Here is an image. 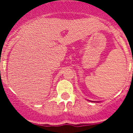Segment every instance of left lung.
Listing matches in <instances>:
<instances>
[{"mask_svg":"<svg viewBox=\"0 0 133 133\" xmlns=\"http://www.w3.org/2000/svg\"><path fill=\"white\" fill-rule=\"evenodd\" d=\"M90 102H92V103H100L101 101H90V100H88Z\"/></svg>","mask_w":133,"mask_h":133,"instance_id":"1","label":"left lung"}]
</instances>
